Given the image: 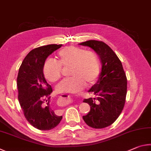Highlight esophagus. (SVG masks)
Returning a JSON list of instances; mask_svg holds the SVG:
<instances>
[{
	"mask_svg": "<svg viewBox=\"0 0 151 151\" xmlns=\"http://www.w3.org/2000/svg\"><path fill=\"white\" fill-rule=\"evenodd\" d=\"M68 97H69V96H68Z\"/></svg>",
	"mask_w": 151,
	"mask_h": 151,
	"instance_id": "esophagus-1",
	"label": "esophagus"
}]
</instances>
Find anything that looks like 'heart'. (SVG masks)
Wrapping results in <instances>:
<instances>
[{"label": "heart", "mask_w": 151, "mask_h": 151, "mask_svg": "<svg viewBox=\"0 0 151 151\" xmlns=\"http://www.w3.org/2000/svg\"><path fill=\"white\" fill-rule=\"evenodd\" d=\"M58 62L61 66L70 65V76L72 77L58 84L56 87L58 93H77L85 88L86 83L93 84L99 77L100 62L94 52H86L73 46H67L58 52ZM59 65L52 60H47L45 62L44 75L50 82H55L61 78L62 69Z\"/></svg>", "instance_id": "1"}]
</instances>
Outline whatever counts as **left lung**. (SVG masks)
I'll return each instance as SVG.
<instances>
[{"mask_svg":"<svg viewBox=\"0 0 151 151\" xmlns=\"http://www.w3.org/2000/svg\"><path fill=\"white\" fill-rule=\"evenodd\" d=\"M79 44L93 50L101 62L98 80L88 91L96 98L83 100L89 105L90 111L83 119L92 128L107 127L119 117L125 105L127 88L125 73L117 55L104 42L89 40Z\"/></svg>","mask_w":151,"mask_h":151,"instance_id":"obj_1","label":"left lung"}]
</instances>
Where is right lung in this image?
Segmentation results:
<instances>
[{
	"label": "right lung",
	"instance_id": "add662e5",
	"mask_svg": "<svg viewBox=\"0 0 151 151\" xmlns=\"http://www.w3.org/2000/svg\"><path fill=\"white\" fill-rule=\"evenodd\" d=\"M62 46V44H50L31 50L18 71L17 86L20 107L26 120L39 130H51L62 119L52 108L51 101H46L53 91L43 72L47 58Z\"/></svg>",
	"mask_w": 151,
	"mask_h": 151
}]
</instances>
